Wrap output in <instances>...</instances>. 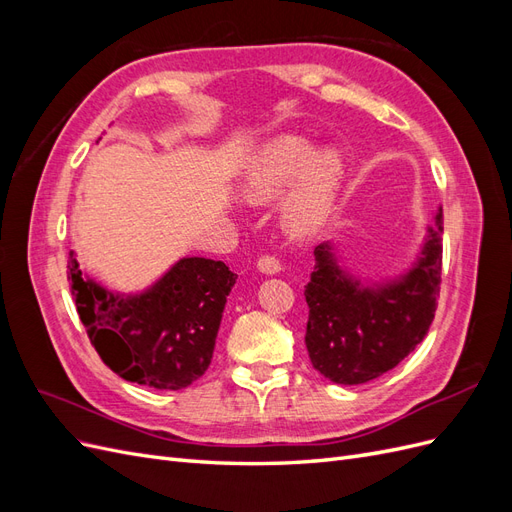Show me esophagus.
Returning a JSON list of instances; mask_svg holds the SVG:
<instances>
[{
	"label": "esophagus",
	"instance_id": "34e87169",
	"mask_svg": "<svg viewBox=\"0 0 512 512\" xmlns=\"http://www.w3.org/2000/svg\"><path fill=\"white\" fill-rule=\"evenodd\" d=\"M258 269L265 275H275V273L282 271V265L275 256H260L258 258Z\"/></svg>",
	"mask_w": 512,
	"mask_h": 512
}]
</instances>
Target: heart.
<instances>
[{
	"label": "heart",
	"mask_w": 512,
	"mask_h": 512,
	"mask_svg": "<svg viewBox=\"0 0 512 512\" xmlns=\"http://www.w3.org/2000/svg\"><path fill=\"white\" fill-rule=\"evenodd\" d=\"M342 175L344 158L337 149L316 156V145L307 138L280 136L247 166L243 192L262 203L301 178L286 203V224L297 235H309L331 215Z\"/></svg>",
	"instance_id": "b5f03b06"
}]
</instances>
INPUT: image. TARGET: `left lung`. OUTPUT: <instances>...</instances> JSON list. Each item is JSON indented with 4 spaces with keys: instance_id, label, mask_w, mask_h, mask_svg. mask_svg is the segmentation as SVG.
Wrapping results in <instances>:
<instances>
[{
    "instance_id": "8db88e82",
    "label": "left lung",
    "mask_w": 512,
    "mask_h": 512,
    "mask_svg": "<svg viewBox=\"0 0 512 512\" xmlns=\"http://www.w3.org/2000/svg\"><path fill=\"white\" fill-rule=\"evenodd\" d=\"M442 230L438 209L414 265L399 280L374 288L337 265L331 243L316 247V267L305 286V346L324 378L365 384L423 342L440 297Z\"/></svg>"
}]
</instances>
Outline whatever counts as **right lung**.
I'll use <instances>...</instances> for the list:
<instances>
[{
	"label": "right lung",
	"instance_id": "obj_1",
	"mask_svg": "<svg viewBox=\"0 0 512 512\" xmlns=\"http://www.w3.org/2000/svg\"><path fill=\"white\" fill-rule=\"evenodd\" d=\"M68 282L91 346L119 378L179 391L211 363L237 273L222 260L181 258L145 292L121 297L87 280L70 252Z\"/></svg>",
	"mask_w": 512,
	"mask_h": 512
}]
</instances>
